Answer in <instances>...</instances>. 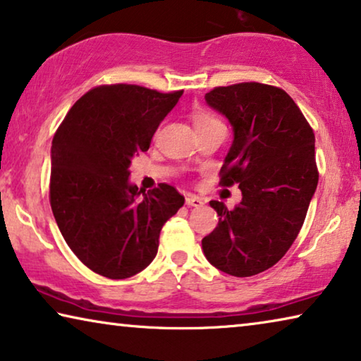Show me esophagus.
<instances>
[{"instance_id":"obj_1","label":"esophagus","mask_w":361,"mask_h":361,"mask_svg":"<svg viewBox=\"0 0 361 361\" xmlns=\"http://www.w3.org/2000/svg\"><path fill=\"white\" fill-rule=\"evenodd\" d=\"M185 204H188V207H202L203 200L197 195H187Z\"/></svg>"}]
</instances>
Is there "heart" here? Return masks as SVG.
Here are the masks:
<instances>
[{"label": "heart", "instance_id": "b5f03b06", "mask_svg": "<svg viewBox=\"0 0 361 361\" xmlns=\"http://www.w3.org/2000/svg\"><path fill=\"white\" fill-rule=\"evenodd\" d=\"M214 118L212 114L208 113H197L193 116V123H195V127L198 126H204V124H209V123H214Z\"/></svg>", "mask_w": 361, "mask_h": 361}]
</instances>
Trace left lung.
<instances>
[{"label": "left lung", "mask_w": 361, "mask_h": 361, "mask_svg": "<svg viewBox=\"0 0 361 361\" xmlns=\"http://www.w3.org/2000/svg\"><path fill=\"white\" fill-rule=\"evenodd\" d=\"M204 99L232 127L221 184H238L242 202L234 209L209 202L219 223L202 248L223 273L255 276L279 262L302 229L318 185L314 134L277 87L245 82L214 88Z\"/></svg>", "instance_id": "left-lung-1"}]
</instances>
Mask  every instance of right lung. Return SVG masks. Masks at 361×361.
Here are the masks:
<instances>
[{
  "mask_svg": "<svg viewBox=\"0 0 361 361\" xmlns=\"http://www.w3.org/2000/svg\"><path fill=\"white\" fill-rule=\"evenodd\" d=\"M182 93L92 88L54 134L49 203L66 243L97 274L126 279L145 269L164 223L185 202L173 185L145 193L129 182L132 158L149 148Z\"/></svg>",
  "mask_w": 361,
  "mask_h": 361,
  "instance_id": "obj_1",
  "label": "right lung"
}]
</instances>
